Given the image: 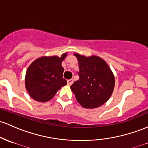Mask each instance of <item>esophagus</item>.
Masks as SVG:
<instances>
[{
	"mask_svg": "<svg viewBox=\"0 0 148 148\" xmlns=\"http://www.w3.org/2000/svg\"><path fill=\"white\" fill-rule=\"evenodd\" d=\"M73 82H74V80H73V79H68L67 80L68 86H71V84H73Z\"/></svg>",
	"mask_w": 148,
	"mask_h": 148,
	"instance_id": "34e87169",
	"label": "esophagus"
}]
</instances>
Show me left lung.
Instances as JSON below:
<instances>
[{
  "label": "left lung",
  "instance_id": "left-lung-1",
  "mask_svg": "<svg viewBox=\"0 0 148 148\" xmlns=\"http://www.w3.org/2000/svg\"><path fill=\"white\" fill-rule=\"evenodd\" d=\"M79 62V79L70 88L78 103L84 108H97L106 103L114 88L111 69L100 57L74 53Z\"/></svg>",
  "mask_w": 148,
  "mask_h": 148
}]
</instances>
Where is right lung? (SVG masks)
Here are the masks:
<instances>
[{
    "label": "right lung",
    "instance_id": "add662e5",
    "mask_svg": "<svg viewBox=\"0 0 148 148\" xmlns=\"http://www.w3.org/2000/svg\"><path fill=\"white\" fill-rule=\"evenodd\" d=\"M66 55L64 53L60 58L43 56L30 64L26 73L25 86L31 98L38 102H47L62 86L66 85L62 66Z\"/></svg>",
    "mask_w": 148,
    "mask_h": 148
}]
</instances>
